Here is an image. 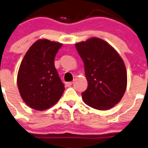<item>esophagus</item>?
<instances>
[{
  "mask_svg": "<svg viewBox=\"0 0 148 148\" xmlns=\"http://www.w3.org/2000/svg\"><path fill=\"white\" fill-rule=\"evenodd\" d=\"M73 82H66V85L67 87H70L73 84Z\"/></svg>",
  "mask_w": 148,
  "mask_h": 148,
  "instance_id": "esophagus-1",
  "label": "esophagus"
}]
</instances>
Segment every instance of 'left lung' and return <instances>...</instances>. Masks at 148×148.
<instances>
[{
  "instance_id": "left-lung-1",
  "label": "left lung",
  "mask_w": 148,
  "mask_h": 148,
  "mask_svg": "<svg viewBox=\"0 0 148 148\" xmlns=\"http://www.w3.org/2000/svg\"><path fill=\"white\" fill-rule=\"evenodd\" d=\"M82 59L88 88L82 93L85 104L97 110H107L122 99L127 84L123 60L107 42L93 37L75 43Z\"/></svg>"
}]
</instances>
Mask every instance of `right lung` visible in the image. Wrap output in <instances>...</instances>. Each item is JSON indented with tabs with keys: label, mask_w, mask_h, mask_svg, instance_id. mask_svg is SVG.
<instances>
[{
	"label": "right lung",
	"mask_w": 148,
	"mask_h": 148,
	"mask_svg": "<svg viewBox=\"0 0 148 148\" xmlns=\"http://www.w3.org/2000/svg\"><path fill=\"white\" fill-rule=\"evenodd\" d=\"M60 42L39 40L31 45L21 61L17 75L20 95L35 110L48 109L60 99L65 88L55 66Z\"/></svg>",
	"instance_id": "obj_1"
}]
</instances>
